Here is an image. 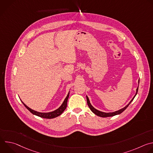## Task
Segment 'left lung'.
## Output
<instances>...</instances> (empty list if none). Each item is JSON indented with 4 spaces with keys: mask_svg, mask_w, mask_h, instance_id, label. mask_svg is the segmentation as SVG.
Wrapping results in <instances>:
<instances>
[{
    "mask_svg": "<svg viewBox=\"0 0 153 153\" xmlns=\"http://www.w3.org/2000/svg\"><path fill=\"white\" fill-rule=\"evenodd\" d=\"M137 91H138V87H137V90H136V93L135 96H134V97L132 99V100L129 102V103H128L126 106H125L124 108H123L120 109V110H118V111H117L113 112V113H104V112H102V111H99V110H96V109H95V108H94V107L91 105L90 102V100H89V99H88V96H86L87 104H88V106H89V108H90V110H91V111H92L93 113H94L96 115H97V116H100V117H111V116H116V115L122 113L123 111H125V110H126V108H127V107L129 106V105L131 103V102L133 100L134 98L135 97V96H136V94H137Z\"/></svg>",
    "mask_w": 153,
    "mask_h": 153,
    "instance_id": "left-lung-1",
    "label": "left lung"
}]
</instances>
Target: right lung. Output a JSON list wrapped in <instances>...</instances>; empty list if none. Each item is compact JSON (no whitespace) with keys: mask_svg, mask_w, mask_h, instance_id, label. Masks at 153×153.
Instances as JSON below:
<instances>
[{"mask_svg":"<svg viewBox=\"0 0 153 153\" xmlns=\"http://www.w3.org/2000/svg\"><path fill=\"white\" fill-rule=\"evenodd\" d=\"M69 94H70V93H68L67 97L65 98V99L64 100L63 103L62 104V105L58 108L56 110L54 111H52V112H50V113H40V112H37V111H36L33 110H32V109H31L30 108H29L28 106H27L23 102H22L23 103V104L24 105V106L28 109V110L33 114L36 115V116H37L39 117H42V118H45V119H53V118H55L59 116H60L64 111L65 109H66L67 108V102H68V99L69 97Z\"/></svg>","mask_w":153,"mask_h":153,"instance_id":"right-lung-1","label":"right lung"}]
</instances>
